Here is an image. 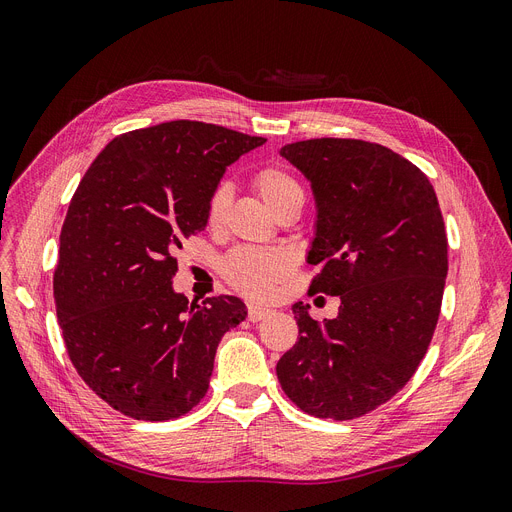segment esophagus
I'll list each match as a JSON object with an SVG mask.
<instances>
[{"label":"esophagus","mask_w":512,"mask_h":512,"mask_svg":"<svg viewBox=\"0 0 512 512\" xmlns=\"http://www.w3.org/2000/svg\"><path fill=\"white\" fill-rule=\"evenodd\" d=\"M268 314H272V309L263 307V305H249V320H251V322H259V320H263Z\"/></svg>","instance_id":"esophagus-1"}]
</instances>
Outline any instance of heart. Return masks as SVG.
Masks as SVG:
<instances>
[{
	"mask_svg": "<svg viewBox=\"0 0 512 512\" xmlns=\"http://www.w3.org/2000/svg\"><path fill=\"white\" fill-rule=\"evenodd\" d=\"M251 184L274 215L284 209L303 205V188L295 177L278 165L261 167L253 173ZM230 205V188L221 184L213 190L207 205V224L217 228L226 217ZM295 268V255L282 247H244L232 251L224 261L226 280L242 295L253 299H268L276 286L291 276Z\"/></svg>",
	"mask_w": 512,
	"mask_h": 512,
	"instance_id": "b5f03b06",
	"label": "heart"
}]
</instances>
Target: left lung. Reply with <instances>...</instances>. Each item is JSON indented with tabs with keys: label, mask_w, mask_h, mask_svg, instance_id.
<instances>
[{
	"label": "left lung",
	"mask_w": 512,
	"mask_h": 512,
	"mask_svg": "<svg viewBox=\"0 0 512 512\" xmlns=\"http://www.w3.org/2000/svg\"><path fill=\"white\" fill-rule=\"evenodd\" d=\"M311 184L318 207L309 293L339 297L324 324L293 305L299 339L276 364L303 412L353 420L412 379L437 326L448 236L429 177L381 144L318 138L280 150Z\"/></svg>",
	"instance_id": "1"
}]
</instances>
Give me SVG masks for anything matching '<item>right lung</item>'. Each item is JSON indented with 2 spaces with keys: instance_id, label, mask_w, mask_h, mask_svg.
Here are the masks:
<instances>
[{
  "instance_id": "obj_1",
  "label": "right lung",
  "mask_w": 512,
  "mask_h": 512,
  "mask_svg": "<svg viewBox=\"0 0 512 512\" xmlns=\"http://www.w3.org/2000/svg\"><path fill=\"white\" fill-rule=\"evenodd\" d=\"M263 142L169 121L121 133L79 182L60 232L56 314L79 376L121 414L157 422L190 412L221 337L247 318L238 297L188 303L171 280L226 167Z\"/></svg>"
}]
</instances>
